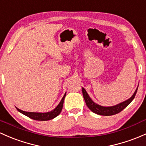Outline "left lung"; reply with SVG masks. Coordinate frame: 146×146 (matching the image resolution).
Masks as SVG:
<instances>
[{"mask_svg":"<svg viewBox=\"0 0 146 146\" xmlns=\"http://www.w3.org/2000/svg\"><path fill=\"white\" fill-rule=\"evenodd\" d=\"M138 85L137 88L135 90L134 94L128 99L127 100L122 103H119V104H117L115 106H102L99 105V104H96L94 101H92V99L90 97L89 94H87V92L83 87H82V94H83L84 99H85L86 104H87V106L90 108V110L93 112V113H96L97 115H104V116H109V115H115L119 113V112L122 111V110L125 109L126 107L133 101V99H134L135 96H136V94L137 92Z\"/></svg>","mask_w":146,"mask_h":146,"instance_id":"1","label":"left lung"}]
</instances>
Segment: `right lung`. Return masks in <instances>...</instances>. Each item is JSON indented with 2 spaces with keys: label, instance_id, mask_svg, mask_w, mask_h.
I'll use <instances>...</instances> for the list:
<instances>
[{
  "label": "right lung",
  "instance_id": "obj_1",
  "mask_svg": "<svg viewBox=\"0 0 146 146\" xmlns=\"http://www.w3.org/2000/svg\"><path fill=\"white\" fill-rule=\"evenodd\" d=\"M66 94V92L64 94V96H63L62 99H61L60 103L58 104L57 106L53 109L50 112H47V113H36V112H27L24 111V110H21L19 109L18 108H17V110L19 112H20L21 113L24 114V115L27 116V117L31 118V119H35V120H39V121H47L50 120V119H54V117H56V116L59 115L60 114V113L62 110L63 108V105H64V101L65 99Z\"/></svg>",
  "mask_w": 146,
  "mask_h": 146
}]
</instances>
